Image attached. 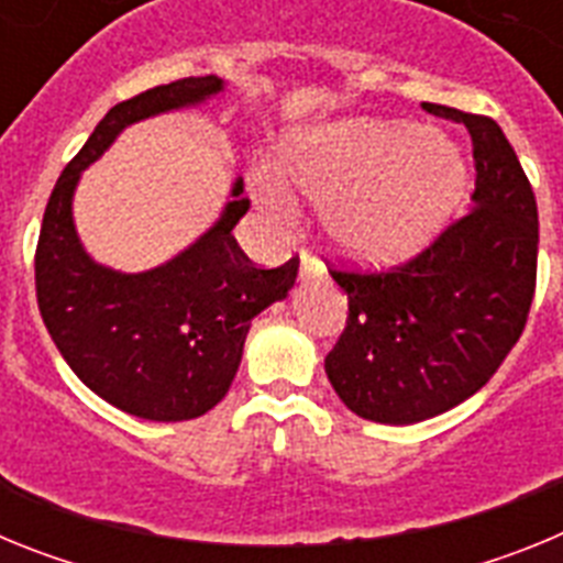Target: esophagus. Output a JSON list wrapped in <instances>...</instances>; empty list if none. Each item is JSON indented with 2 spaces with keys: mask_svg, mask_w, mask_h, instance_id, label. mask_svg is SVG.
Listing matches in <instances>:
<instances>
[{
  "mask_svg": "<svg viewBox=\"0 0 563 563\" xmlns=\"http://www.w3.org/2000/svg\"><path fill=\"white\" fill-rule=\"evenodd\" d=\"M310 278H324V265L310 253H301V282H310Z\"/></svg>",
  "mask_w": 563,
  "mask_h": 563,
  "instance_id": "esophagus-1",
  "label": "esophagus"
}]
</instances>
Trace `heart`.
<instances>
[{"instance_id":"obj_1","label":"heart","mask_w":563,"mask_h":563,"mask_svg":"<svg viewBox=\"0 0 563 563\" xmlns=\"http://www.w3.org/2000/svg\"><path fill=\"white\" fill-rule=\"evenodd\" d=\"M278 170L321 202L332 245L366 265L415 256L467 197L460 148L417 123L338 121L298 129L282 146ZM280 175L256 168L253 180L271 206L290 211L296 200Z\"/></svg>"}]
</instances>
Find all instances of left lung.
<instances>
[{
  "mask_svg": "<svg viewBox=\"0 0 563 563\" xmlns=\"http://www.w3.org/2000/svg\"><path fill=\"white\" fill-rule=\"evenodd\" d=\"M474 141L467 217L391 273H341L350 318L324 369L343 406L386 426L454 409L514 350L533 305L539 208L514 146L482 114L426 103Z\"/></svg>",
  "mask_w": 563,
  "mask_h": 563,
  "instance_id": "1",
  "label": "left lung"
}]
</instances>
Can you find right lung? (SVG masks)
<instances>
[{
    "mask_svg": "<svg viewBox=\"0 0 563 563\" xmlns=\"http://www.w3.org/2000/svg\"><path fill=\"white\" fill-rule=\"evenodd\" d=\"M225 92L220 76L180 78L114 103L49 194L36 247L44 327L84 386L114 409L154 422L211 411L236 377L251 321L287 298L298 258L258 271L233 239L247 213L242 177L220 217L163 265L123 273L89 256L73 220L81 174L132 123L197 109Z\"/></svg>",
    "mask_w": 563,
    "mask_h": 563,
    "instance_id": "right-lung-1",
    "label": "right lung"
}]
</instances>
